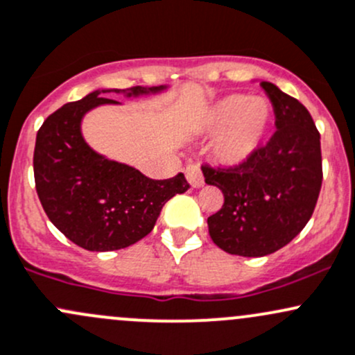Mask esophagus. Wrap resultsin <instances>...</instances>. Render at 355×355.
Wrapping results in <instances>:
<instances>
[{
    "label": "esophagus",
    "instance_id": "esophagus-1",
    "mask_svg": "<svg viewBox=\"0 0 355 355\" xmlns=\"http://www.w3.org/2000/svg\"><path fill=\"white\" fill-rule=\"evenodd\" d=\"M185 177H187L189 184L192 185L193 189H200L204 185V177H202V171L197 165H190L185 166Z\"/></svg>",
    "mask_w": 355,
    "mask_h": 355
}]
</instances>
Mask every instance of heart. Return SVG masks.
<instances>
[{
	"instance_id": "1",
	"label": "heart",
	"mask_w": 355,
	"mask_h": 355,
	"mask_svg": "<svg viewBox=\"0 0 355 355\" xmlns=\"http://www.w3.org/2000/svg\"><path fill=\"white\" fill-rule=\"evenodd\" d=\"M272 122V107L263 96L226 95L204 114L202 130L218 134L212 155L219 163L236 166L255 155Z\"/></svg>"
}]
</instances>
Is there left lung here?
<instances>
[{"label": "left lung", "instance_id": "left-lung-1", "mask_svg": "<svg viewBox=\"0 0 355 355\" xmlns=\"http://www.w3.org/2000/svg\"><path fill=\"white\" fill-rule=\"evenodd\" d=\"M272 102L277 130L245 163L202 166L207 185L225 196L209 216L212 241L231 255L266 257L301 233L322 189L320 132L303 103L268 81H260Z\"/></svg>", "mask_w": 355, "mask_h": 355}]
</instances>
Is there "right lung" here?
Listing matches in <instances>:
<instances>
[{
  "mask_svg": "<svg viewBox=\"0 0 355 355\" xmlns=\"http://www.w3.org/2000/svg\"><path fill=\"white\" fill-rule=\"evenodd\" d=\"M166 88H98L55 110L37 132V196L52 225L81 248L112 252L134 245L151 233L168 200L189 190L184 173L151 180L134 166L96 153L81 132V122L89 110L121 105L107 98L110 93L136 98Z\"/></svg>",
  "mask_w": 355,
  "mask_h": 355,
  "instance_id": "obj_1",
  "label": "right lung"
}]
</instances>
